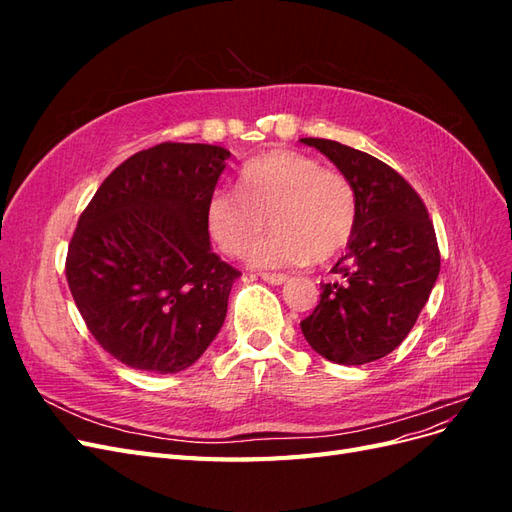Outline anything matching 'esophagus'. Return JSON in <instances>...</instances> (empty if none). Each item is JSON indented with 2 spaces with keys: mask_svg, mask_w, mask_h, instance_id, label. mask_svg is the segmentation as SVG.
<instances>
[{
  "mask_svg": "<svg viewBox=\"0 0 512 512\" xmlns=\"http://www.w3.org/2000/svg\"><path fill=\"white\" fill-rule=\"evenodd\" d=\"M260 277L267 284H275V286H280V284H284L288 280L286 273H260Z\"/></svg>",
  "mask_w": 512,
  "mask_h": 512,
  "instance_id": "1",
  "label": "esophagus"
}]
</instances>
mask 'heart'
Returning <instances> with one entry per match:
<instances>
[{"label": "heart", "mask_w": 512, "mask_h": 512, "mask_svg": "<svg viewBox=\"0 0 512 512\" xmlns=\"http://www.w3.org/2000/svg\"><path fill=\"white\" fill-rule=\"evenodd\" d=\"M356 192L337 168L320 166L312 156L277 149L247 162L239 177V194L218 190L207 203L211 239L228 256H243L258 267H297L327 262L344 250L356 228Z\"/></svg>", "instance_id": "1"}]
</instances>
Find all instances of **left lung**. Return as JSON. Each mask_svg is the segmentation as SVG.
<instances>
[{
	"instance_id": "left-lung-1",
	"label": "left lung",
	"mask_w": 512,
	"mask_h": 512,
	"mask_svg": "<svg viewBox=\"0 0 512 512\" xmlns=\"http://www.w3.org/2000/svg\"><path fill=\"white\" fill-rule=\"evenodd\" d=\"M352 181L356 228L348 252L320 284V303L301 331L320 356L363 365L393 352L425 307L440 273L436 230L421 196L395 168L327 138H301Z\"/></svg>"
}]
</instances>
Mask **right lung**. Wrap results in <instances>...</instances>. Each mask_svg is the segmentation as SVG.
<instances>
[{"label":"right lung","instance_id":"right-lung-1","mask_svg":"<svg viewBox=\"0 0 512 512\" xmlns=\"http://www.w3.org/2000/svg\"><path fill=\"white\" fill-rule=\"evenodd\" d=\"M228 160L203 143L143 149L81 213L66 280L89 333L123 365L177 374L222 329L241 271L211 252L207 203Z\"/></svg>","mask_w":512,"mask_h":512}]
</instances>
